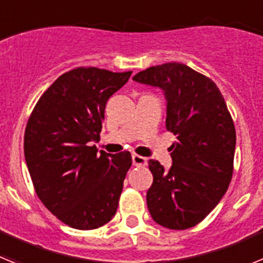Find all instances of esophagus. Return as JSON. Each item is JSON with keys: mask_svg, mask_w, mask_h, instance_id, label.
<instances>
[{"mask_svg": "<svg viewBox=\"0 0 263 263\" xmlns=\"http://www.w3.org/2000/svg\"><path fill=\"white\" fill-rule=\"evenodd\" d=\"M132 160H133L134 166H146V163H147V159L145 157H141V155L137 154L132 155Z\"/></svg>", "mask_w": 263, "mask_h": 263, "instance_id": "obj_1", "label": "esophagus"}]
</instances>
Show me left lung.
<instances>
[{"label":"left lung","mask_w":263,"mask_h":263,"mask_svg":"<svg viewBox=\"0 0 263 263\" xmlns=\"http://www.w3.org/2000/svg\"><path fill=\"white\" fill-rule=\"evenodd\" d=\"M133 80L163 90L166 127L176 136L168 171L148 160V212L168 229L195 227L221 200L233 175L236 129L224 97L210 78L182 63L150 67Z\"/></svg>","instance_id":"left-lung-1"}]
</instances>
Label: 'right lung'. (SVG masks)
<instances>
[{
    "mask_svg": "<svg viewBox=\"0 0 263 263\" xmlns=\"http://www.w3.org/2000/svg\"><path fill=\"white\" fill-rule=\"evenodd\" d=\"M132 71L79 67L63 73L42 95L25 130V159L41 201L68 227L90 231L116 215L129 152L97 153L109 97Z\"/></svg>",
    "mask_w": 263,
    "mask_h": 263,
    "instance_id": "add662e5",
    "label": "right lung"
}]
</instances>
